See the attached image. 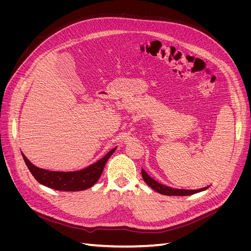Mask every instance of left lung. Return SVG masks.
Listing matches in <instances>:
<instances>
[{"mask_svg": "<svg viewBox=\"0 0 251 251\" xmlns=\"http://www.w3.org/2000/svg\"><path fill=\"white\" fill-rule=\"evenodd\" d=\"M141 174H142V178H143L144 182H146V183L151 188H153L154 191H156L157 193L161 194V195H165V196H189V195H194V194H197V193H200V192L205 191V189L208 188V186L200 188V189L172 188L170 186H166V185H163L161 183H159V182H157L153 178H151L143 169L141 170Z\"/></svg>", "mask_w": 251, "mask_h": 251, "instance_id": "8db88e82", "label": "left lung"}]
</instances>
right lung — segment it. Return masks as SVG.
Masks as SVG:
<instances>
[{
    "instance_id": "1",
    "label": "right lung",
    "mask_w": 251,
    "mask_h": 251,
    "mask_svg": "<svg viewBox=\"0 0 251 251\" xmlns=\"http://www.w3.org/2000/svg\"><path fill=\"white\" fill-rule=\"evenodd\" d=\"M115 150L116 148L112 149L101 159L89 165L88 168L75 172H53L37 168L28 160L24 154L22 153V155L30 173L41 184L56 189V191L78 192L92 187L96 183L101 176L108 159L115 151Z\"/></svg>"
}]
</instances>
